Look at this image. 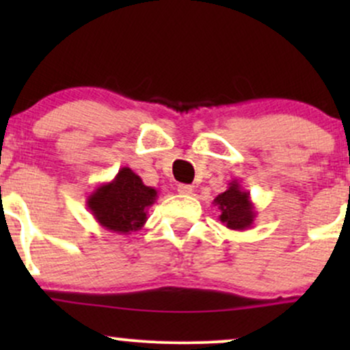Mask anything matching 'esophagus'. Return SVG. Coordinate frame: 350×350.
Segmentation results:
<instances>
[{"mask_svg": "<svg viewBox=\"0 0 350 350\" xmlns=\"http://www.w3.org/2000/svg\"><path fill=\"white\" fill-rule=\"evenodd\" d=\"M178 192H179V194H184V196L192 194V186H189V184H179Z\"/></svg>", "mask_w": 350, "mask_h": 350, "instance_id": "1", "label": "esophagus"}]
</instances>
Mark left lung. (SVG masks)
Returning <instances> with one entry per match:
<instances>
[{"instance_id":"8db88e82","label":"left lung","mask_w":350,"mask_h":350,"mask_svg":"<svg viewBox=\"0 0 350 350\" xmlns=\"http://www.w3.org/2000/svg\"><path fill=\"white\" fill-rule=\"evenodd\" d=\"M219 211V220L230 230H247L255 222L256 211L250 199V192L243 191L239 179L228 183L226 192L214 199Z\"/></svg>"}]
</instances>
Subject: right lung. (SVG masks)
<instances>
[{"mask_svg":"<svg viewBox=\"0 0 350 350\" xmlns=\"http://www.w3.org/2000/svg\"><path fill=\"white\" fill-rule=\"evenodd\" d=\"M158 199V191L146 186L130 167H122L110 183L94 189L87 207L94 219L107 230L130 235L148 220V208Z\"/></svg>","mask_w":350,"mask_h":350,"instance_id":"right-lung-1","label":"right lung"}]
</instances>
